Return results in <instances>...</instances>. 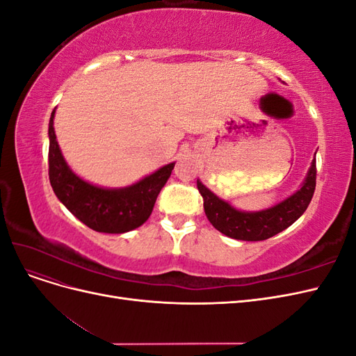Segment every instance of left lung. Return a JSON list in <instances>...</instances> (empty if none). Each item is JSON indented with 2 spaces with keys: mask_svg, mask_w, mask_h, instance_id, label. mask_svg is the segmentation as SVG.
<instances>
[{
  "mask_svg": "<svg viewBox=\"0 0 356 356\" xmlns=\"http://www.w3.org/2000/svg\"><path fill=\"white\" fill-rule=\"evenodd\" d=\"M316 187V160L312 161L303 187L276 207L260 212H241L218 199L197 181L208 220L222 234L239 241H266L297 221L307 209Z\"/></svg>",
  "mask_w": 356,
  "mask_h": 356,
  "instance_id": "1",
  "label": "left lung"
}]
</instances>
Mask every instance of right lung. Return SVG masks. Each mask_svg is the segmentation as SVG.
I'll return each instance as SVG.
<instances>
[{"instance_id": "add662e5", "label": "right lung", "mask_w": 356, "mask_h": 356, "mask_svg": "<svg viewBox=\"0 0 356 356\" xmlns=\"http://www.w3.org/2000/svg\"><path fill=\"white\" fill-rule=\"evenodd\" d=\"M51 111L49 122V179L58 199L81 222L95 232L124 233L143 225L153 212L160 190L175 163H169L136 184L106 190L80 179L68 168L59 149Z\"/></svg>"}]
</instances>
